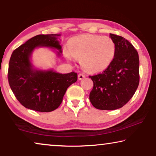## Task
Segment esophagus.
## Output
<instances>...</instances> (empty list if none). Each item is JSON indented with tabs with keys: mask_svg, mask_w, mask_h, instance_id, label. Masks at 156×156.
Returning a JSON list of instances; mask_svg holds the SVG:
<instances>
[{
	"mask_svg": "<svg viewBox=\"0 0 156 156\" xmlns=\"http://www.w3.org/2000/svg\"><path fill=\"white\" fill-rule=\"evenodd\" d=\"M85 76H85L84 74H79V75H78L79 80H82L83 79H84V78L85 77Z\"/></svg>",
	"mask_w": 156,
	"mask_h": 156,
	"instance_id": "34e87169",
	"label": "esophagus"
}]
</instances>
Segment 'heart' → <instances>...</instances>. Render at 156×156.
<instances>
[{"label":"heart","mask_w":156,"mask_h":156,"mask_svg":"<svg viewBox=\"0 0 156 156\" xmlns=\"http://www.w3.org/2000/svg\"><path fill=\"white\" fill-rule=\"evenodd\" d=\"M65 54L68 59L73 57L80 59L81 65L86 71L98 72L106 69L114 60L116 45L107 36L82 35L69 40Z\"/></svg>","instance_id":"1"}]
</instances>
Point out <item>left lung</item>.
Listing matches in <instances>:
<instances>
[{
    "label": "left lung",
    "instance_id": "8db88e82",
    "mask_svg": "<svg viewBox=\"0 0 156 156\" xmlns=\"http://www.w3.org/2000/svg\"><path fill=\"white\" fill-rule=\"evenodd\" d=\"M116 45L111 65L101 74L89 76L94 82L89 99L101 110L120 108L131 99L139 84V57L134 47L121 36L110 33Z\"/></svg>",
    "mask_w": 156,
    "mask_h": 156
}]
</instances>
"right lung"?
<instances>
[{"label": "right lung", "mask_w": 156, "mask_h": 156, "mask_svg": "<svg viewBox=\"0 0 156 156\" xmlns=\"http://www.w3.org/2000/svg\"><path fill=\"white\" fill-rule=\"evenodd\" d=\"M61 35H38L12 52L8 67V82L19 102L29 109L50 112L59 107L70 85L77 80V74H61L53 69L34 67L32 54L35 49H52L57 57L62 50L58 37Z\"/></svg>", "instance_id": "obj_1"}]
</instances>
